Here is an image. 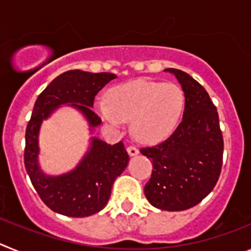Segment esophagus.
Masks as SVG:
<instances>
[{
  "label": "esophagus",
  "instance_id": "obj_1",
  "mask_svg": "<svg viewBox=\"0 0 251 251\" xmlns=\"http://www.w3.org/2000/svg\"><path fill=\"white\" fill-rule=\"evenodd\" d=\"M127 152L130 157H133V156H137V154L139 153V151L138 148H136L134 146H129V147L127 148Z\"/></svg>",
  "mask_w": 251,
  "mask_h": 251
}]
</instances>
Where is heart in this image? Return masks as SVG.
<instances>
[{
  "label": "heart",
  "instance_id": "obj_1",
  "mask_svg": "<svg viewBox=\"0 0 251 251\" xmlns=\"http://www.w3.org/2000/svg\"><path fill=\"white\" fill-rule=\"evenodd\" d=\"M185 103V93L177 84L141 79L110 89L108 100H98L97 109L114 127L130 121L133 136L143 143L154 145L176 129Z\"/></svg>",
  "mask_w": 251,
  "mask_h": 251
}]
</instances>
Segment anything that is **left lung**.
<instances>
[{"mask_svg": "<svg viewBox=\"0 0 251 251\" xmlns=\"http://www.w3.org/2000/svg\"><path fill=\"white\" fill-rule=\"evenodd\" d=\"M165 72L174 74L182 88L185 110L170 138L141 150L153 165L145 195L159 210L183 211L214 190L223 166V133L216 106L203 86L182 70Z\"/></svg>", "mask_w": 251, "mask_h": 251, "instance_id": "left-lung-1", "label": "left lung"}]
</instances>
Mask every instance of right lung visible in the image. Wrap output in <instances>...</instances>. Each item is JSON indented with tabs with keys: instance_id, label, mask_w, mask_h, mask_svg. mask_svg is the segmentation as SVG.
I'll use <instances>...</instances> for the list:
<instances>
[{
	"instance_id": "1",
	"label": "right lung",
	"mask_w": 251,
	"mask_h": 251,
	"mask_svg": "<svg viewBox=\"0 0 251 251\" xmlns=\"http://www.w3.org/2000/svg\"><path fill=\"white\" fill-rule=\"evenodd\" d=\"M117 75L69 70L55 77L37 97L26 128L25 167L31 183L49 208L70 217H86L105 207L115 178L129 161L123 142L110 146L93 136L90 146L74 170L66 174L46 175L39 163L40 128L61 105L73 106L89 124L90 133L101 119L92 110L95 95Z\"/></svg>"
}]
</instances>
